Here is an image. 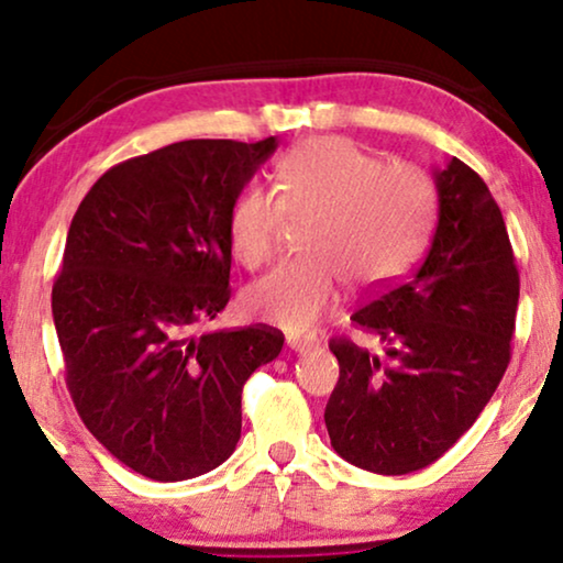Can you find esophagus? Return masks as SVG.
Wrapping results in <instances>:
<instances>
[{"mask_svg":"<svg viewBox=\"0 0 563 563\" xmlns=\"http://www.w3.org/2000/svg\"><path fill=\"white\" fill-rule=\"evenodd\" d=\"M318 341H314V338H295V335H289L287 338V349L289 351H295V353H307V351H314L318 349Z\"/></svg>","mask_w":563,"mask_h":563,"instance_id":"1","label":"esophagus"}]
</instances>
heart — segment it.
Returning a JSON list of instances; mask_svg holds the SVG:
<instances>
[{"label": "heart", "instance_id": "obj_1", "mask_svg": "<svg viewBox=\"0 0 563 563\" xmlns=\"http://www.w3.org/2000/svg\"><path fill=\"white\" fill-rule=\"evenodd\" d=\"M272 191L251 187L228 214V241L245 268L268 264L289 220H305L307 256L274 268L245 291V310L307 333L341 297L343 282L374 289L402 272L426 233L433 191L410 164L379 158L349 137H312L274 168Z\"/></svg>", "mask_w": 563, "mask_h": 563}]
</instances>
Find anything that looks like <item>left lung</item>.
<instances>
[{"label": "left lung", "mask_w": 563, "mask_h": 563, "mask_svg": "<svg viewBox=\"0 0 563 563\" xmlns=\"http://www.w3.org/2000/svg\"><path fill=\"white\" fill-rule=\"evenodd\" d=\"M438 222L418 268L351 314L379 349L333 338L341 376L325 407L338 456L412 474L443 456L510 364L520 276L503 212L464 161L435 168Z\"/></svg>", "instance_id": "left-lung-1"}]
</instances>
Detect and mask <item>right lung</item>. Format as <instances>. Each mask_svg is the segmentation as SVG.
Listing matches in <instances>:
<instances>
[{
    "instance_id": "add662e5",
    "label": "right lung",
    "mask_w": 563,
    "mask_h": 563,
    "mask_svg": "<svg viewBox=\"0 0 563 563\" xmlns=\"http://www.w3.org/2000/svg\"><path fill=\"white\" fill-rule=\"evenodd\" d=\"M276 145L181 141L122 161L68 228L51 299L66 387L89 433L148 479L220 466L243 384L284 345L266 325L189 335L225 310L230 207Z\"/></svg>"
}]
</instances>
